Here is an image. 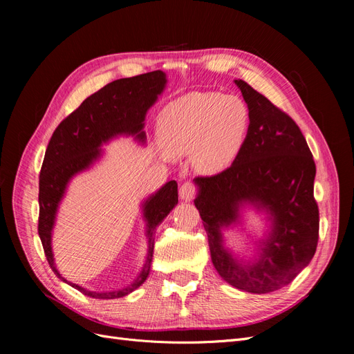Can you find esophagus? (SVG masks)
<instances>
[{
	"label": "esophagus",
	"instance_id": "obj_1",
	"mask_svg": "<svg viewBox=\"0 0 354 354\" xmlns=\"http://www.w3.org/2000/svg\"><path fill=\"white\" fill-rule=\"evenodd\" d=\"M178 195H180L181 201H192L196 195L195 185L190 183V181H187V183H185V185H181V187L178 190Z\"/></svg>",
	"mask_w": 354,
	"mask_h": 354
}]
</instances>
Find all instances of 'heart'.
<instances>
[{
    "mask_svg": "<svg viewBox=\"0 0 354 354\" xmlns=\"http://www.w3.org/2000/svg\"><path fill=\"white\" fill-rule=\"evenodd\" d=\"M248 121V108L242 100L220 93H192L168 103L156 124L168 158L192 153L198 173L212 176L238 155Z\"/></svg>",
    "mask_w": 354,
    "mask_h": 354,
    "instance_id": "1",
    "label": "heart"
}]
</instances>
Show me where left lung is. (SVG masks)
<instances>
[{
  "instance_id": "8db88e82",
  "label": "left lung",
  "mask_w": 354,
  "mask_h": 354,
  "mask_svg": "<svg viewBox=\"0 0 354 354\" xmlns=\"http://www.w3.org/2000/svg\"><path fill=\"white\" fill-rule=\"evenodd\" d=\"M234 84L250 111L248 133L227 169L194 180V202L218 274L241 291L267 294L291 283L316 252V165L292 118L245 81ZM245 207L264 212L270 223L248 259L234 256L222 236L223 230L241 223Z\"/></svg>"
}]
</instances>
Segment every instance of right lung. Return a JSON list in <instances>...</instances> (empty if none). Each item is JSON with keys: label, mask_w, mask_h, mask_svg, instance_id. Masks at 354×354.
<instances>
[{"label": "right lung", "mask_w": 354, "mask_h": 354, "mask_svg": "<svg viewBox=\"0 0 354 354\" xmlns=\"http://www.w3.org/2000/svg\"><path fill=\"white\" fill-rule=\"evenodd\" d=\"M165 85L167 75L162 71L116 80L85 99L77 111L59 124L50 138L39 173V239L55 274L87 297L99 299L121 298L131 294L147 279L153 257L156 227L178 203L177 183L176 180L168 181L142 202L147 238L143 269L130 285L116 291H90L66 281L59 273L51 246L59 205L71 180L82 171L90 169L103 156V145L120 136H131L138 143H146V133L143 131L146 113L158 100V95L162 94Z\"/></svg>", "instance_id": "obj_1"}]
</instances>
